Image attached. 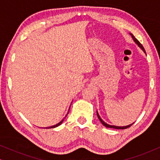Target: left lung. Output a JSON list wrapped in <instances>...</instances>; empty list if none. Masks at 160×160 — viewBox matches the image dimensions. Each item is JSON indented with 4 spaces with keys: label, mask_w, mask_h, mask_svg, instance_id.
<instances>
[{
    "label": "left lung",
    "mask_w": 160,
    "mask_h": 160,
    "mask_svg": "<svg viewBox=\"0 0 160 160\" xmlns=\"http://www.w3.org/2000/svg\"><path fill=\"white\" fill-rule=\"evenodd\" d=\"M131 36H132V38H133V40H134V41L135 43H137L138 45V47H141V49H142V50H143V51L145 52L146 53V52H145V49H144V48H143V45L141 44V43L139 42V41L138 40V39L135 38V37L133 36L132 34H130ZM97 115H98V119H100V122H101V123L103 124V125L106 127V128H114V129H118V130H124V129H127V128H130V126H132V124H133V123L132 124H130V125H128V126H124V127H117V126H113V125H109V124H106V123H105V122L102 121V120L100 119V116H99V114H98V113L97 112Z\"/></svg>",
    "instance_id": "obj_1"
}]
</instances>
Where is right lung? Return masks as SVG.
I'll use <instances>...</instances> for the list:
<instances>
[{"mask_svg": "<svg viewBox=\"0 0 160 160\" xmlns=\"http://www.w3.org/2000/svg\"><path fill=\"white\" fill-rule=\"evenodd\" d=\"M63 120H64V119H62V121H61L60 122H59L58 124H55V125H54V126H52V127H49V128H46V129H49V128H56V127H58L59 125H60V124H62V122H63Z\"/></svg>", "mask_w": 160, "mask_h": 160, "instance_id": "1", "label": "right lung"}]
</instances>
